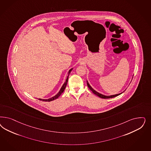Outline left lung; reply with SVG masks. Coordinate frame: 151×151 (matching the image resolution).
<instances>
[{
	"instance_id": "1",
	"label": "left lung",
	"mask_w": 151,
	"mask_h": 151,
	"mask_svg": "<svg viewBox=\"0 0 151 151\" xmlns=\"http://www.w3.org/2000/svg\"><path fill=\"white\" fill-rule=\"evenodd\" d=\"M87 84L88 87V88H89V89H90V90H91V91H92V92L94 94L97 95V96H98L99 97L101 98H104V99H107V98H112L117 97V96H119V95H120V94H121L122 93H119V94H114V95H112V96H104V95L102 94H101V93H99L97 92V91H96L95 90H94V89H93L91 87V86L89 85V83L87 81Z\"/></svg>"
}]
</instances>
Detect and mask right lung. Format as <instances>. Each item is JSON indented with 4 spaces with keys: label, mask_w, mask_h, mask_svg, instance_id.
Returning a JSON list of instances; mask_svg holds the SVG:
<instances>
[{
    "label": "right lung",
    "mask_w": 151,
    "mask_h": 151,
    "mask_svg": "<svg viewBox=\"0 0 151 151\" xmlns=\"http://www.w3.org/2000/svg\"><path fill=\"white\" fill-rule=\"evenodd\" d=\"M73 69V68H72V69H70L69 70V72H68V76H67V79H66V81H65V82L64 83L63 85L62 86V88H60V91H59V92L55 95V96H54V97H53L50 98H49V99H38L39 100H40V101H45V102H50V101H53L54 99H57V98H58L62 94V93L64 91V89H65V88L66 87V86H67V82H68V77H69V74L71 72V71H72V70Z\"/></svg>",
    "instance_id": "add662e5"
}]
</instances>
